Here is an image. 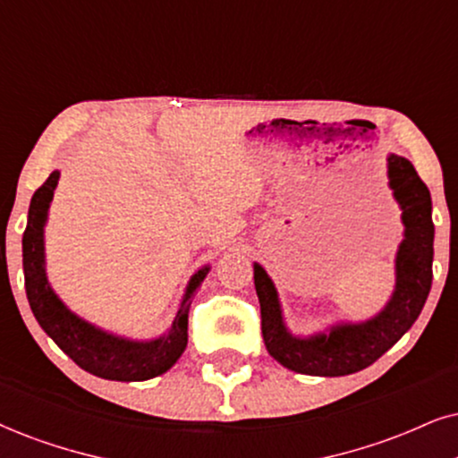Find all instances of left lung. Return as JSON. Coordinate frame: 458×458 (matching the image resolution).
<instances>
[{"instance_id":"1","label":"left lung","mask_w":458,"mask_h":458,"mask_svg":"<svg viewBox=\"0 0 458 458\" xmlns=\"http://www.w3.org/2000/svg\"><path fill=\"white\" fill-rule=\"evenodd\" d=\"M388 184L402 208L403 242L394 259V291L382 312L363 323H340L329 331L297 337L282 318L278 291L255 263V289L261 303V331L267 352L286 369L306 376H348L376 363L419 318L433 280L431 193L414 165L388 157Z\"/></svg>"}]
</instances>
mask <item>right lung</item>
Wrapping results in <instances>:
<instances>
[{
    "mask_svg": "<svg viewBox=\"0 0 458 458\" xmlns=\"http://www.w3.org/2000/svg\"><path fill=\"white\" fill-rule=\"evenodd\" d=\"M59 172H53L31 197L27 229L22 233V269H25V291L31 312L47 331L48 337L70 357L78 367L89 374L118 382H142L165 374L180 359L189 342V308L197 289L201 286L210 267H201L189 280L182 301L174 323L165 335L157 340L138 342L129 337L114 335L95 327L56 297L47 278L44 261V227H47L48 208L53 201Z\"/></svg>",
    "mask_w": 458,
    "mask_h": 458,
    "instance_id": "add662e5",
    "label": "right lung"
}]
</instances>
